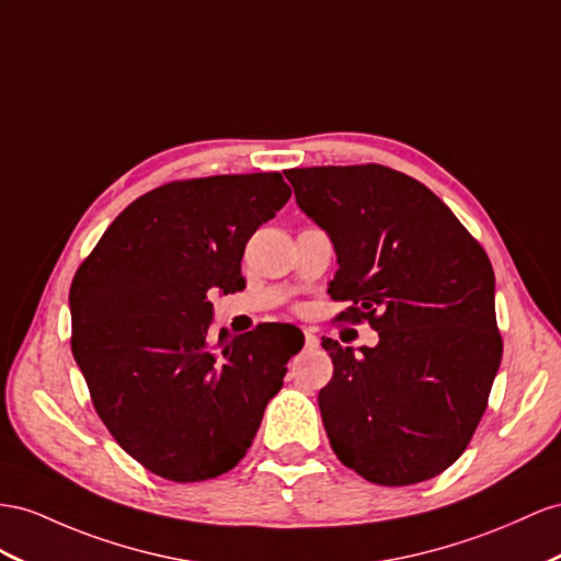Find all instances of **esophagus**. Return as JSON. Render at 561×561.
<instances>
[{"instance_id": "esophagus-1", "label": "esophagus", "mask_w": 561, "mask_h": 561, "mask_svg": "<svg viewBox=\"0 0 561 561\" xmlns=\"http://www.w3.org/2000/svg\"><path fill=\"white\" fill-rule=\"evenodd\" d=\"M318 346H320V339L312 332H306V348H318Z\"/></svg>"}]
</instances>
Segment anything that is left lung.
Here are the masks:
<instances>
[{"label":"left lung","mask_w":561,"mask_h":561,"mask_svg":"<svg viewBox=\"0 0 561 561\" xmlns=\"http://www.w3.org/2000/svg\"><path fill=\"white\" fill-rule=\"evenodd\" d=\"M296 204L334 243L339 320L379 332L360 353L322 339L334 377L320 391L329 443L379 485L438 477L477 431L502 360L495 275L481 243L417 180L386 165L284 172Z\"/></svg>","instance_id":"1"}]
</instances>
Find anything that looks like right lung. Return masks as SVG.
I'll return each instance as SVG.
<instances>
[{
    "mask_svg": "<svg viewBox=\"0 0 561 561\" xmlns=\"http://www.w3.org/2000/svg\"><path fill=\"white\" fill-rule=\"evenodd\" d=\"M279 172L170 182L108 225L70 284V348L121 448L170 481L237 467L304 348L294 324L210 339L208 294L247 286V241L289 201Z\"/></svg>",
    "mask_w": 561,
    "mask_h": 561,
    "instance_id": "add662e5",
    "label": "right lung"
}]
</instances>
